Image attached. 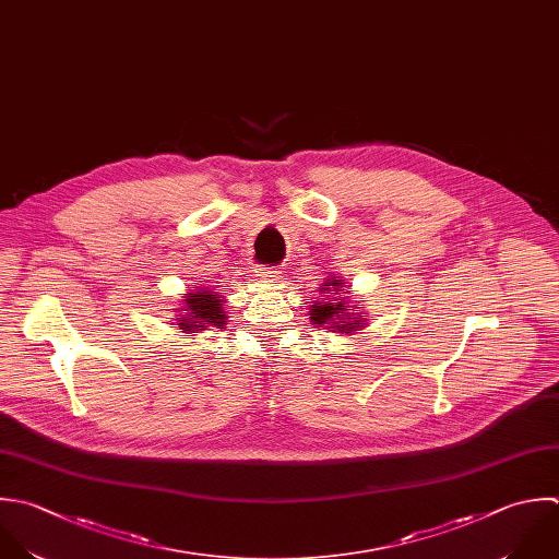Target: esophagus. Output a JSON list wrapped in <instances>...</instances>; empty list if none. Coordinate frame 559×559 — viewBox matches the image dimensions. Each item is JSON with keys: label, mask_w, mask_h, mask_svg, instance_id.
<instances>
[{"label": "esophagus", "mask_w": 559, "mask_h": 559, "mask_svg": "<svg viewBox=\"0 0 559 559\" xmlns=\"http://www.w3.org/2000/svg\"><path fill=\"white\" fill-rule=\"evenodd\" d=\"M257 276L270 285L281 283V270H276V267H257Z\"/></svg>", "instance_id": "34e87169"}]
</instances>
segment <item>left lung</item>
Masks as SVG:
<instances>
[{"instance_id":"left-lung-1","label":"left lung","mask_w":559,"mask_h":559,"mask_svg":"<svg viewBox=\"0 0 559 559\" xmlns=\"http://www.w3.org/2000/svg\"><path fill=\"white\" fill-rule=\"evenodd\" d=\"M318 292L326 298L313 300V305L309 307V318L313 324L326 326L329 331L342 333V335H355L366 326L368 316L355 313V311H361L364 307L350 305L348 289H344V278L329 276ZM344 295L347 296L346 299L343 298Z\"/></svg>"}]
</instances>
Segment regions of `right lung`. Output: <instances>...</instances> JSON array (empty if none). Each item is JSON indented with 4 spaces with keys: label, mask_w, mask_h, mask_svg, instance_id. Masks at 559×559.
Returning a JSON list of instances; mask_svg holds the SVG:
<instances>
[{
    "label": "right lung",
    "mask_w": 559,
    "mask_h": 559,
    "mask_svg": "<svg viewBox=\"0 0 559 559\" xmlns=\"http://www.w3.org/2000/svg\"><path fill=\"white\" fill-rule=\"evenodd\" d=\"M182 307L176 311L178 329L180 333H202L206 329H224L226 324V298L219 292H213L211 287H193L187 294H182Z\"/></svg>",
    "instance_id": "right-lung-1"
}]
</instances>
